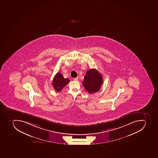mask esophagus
Wrapping results in <instances>:
<instances>
[{"label": "esophagus", "instance_id": "obj_1", "mask_svg": "<svg viewBox=\"0 0 158 158\" xmlns=\"http://www.w3.org/2000/svg\"><path fill=\"white\" fill-rule=\"evenodd\" d=\"M73 80H74V81H77L78 80V77H76V78H73Z\"/></svg>", "mask_w": 158, "mask_h": 158}]
</instances>
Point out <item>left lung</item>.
Wrapping results in <instances>:
<instances>
[{"label":"left lung","instance_id":"left-lung-1","mask_svg":"<svg viewBox=\"0 0 158 158\" xmlns=\"http://www.w3.org/2000/svg\"><path fill=\"white\" fill-rule=\"evenodd\" d=\"M102 83V76L97 69H94L87 71L82 85L89 94H92L100 90Z\"/></svg>","mask_w":158,"mask_h":158}]
</instances>
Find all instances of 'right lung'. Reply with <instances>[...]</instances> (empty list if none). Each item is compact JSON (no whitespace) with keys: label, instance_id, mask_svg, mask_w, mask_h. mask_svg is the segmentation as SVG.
<instances>
[{"label":"right lung","instance_id":"right-lung-1","mask_svg":"<svg viewBox=\"0 0 158 158\" xmlns=\"http://www.w3.org/2000/svg\"><path fill=\"white\" fill-rule=\"evenodd\" d=\"M69 78H64L61 73H57L53 77L52 81V85L56 92H60L62 89L69 83Z\"/></svg>","mask_w":158,"mask_h":158}]
</instances>
